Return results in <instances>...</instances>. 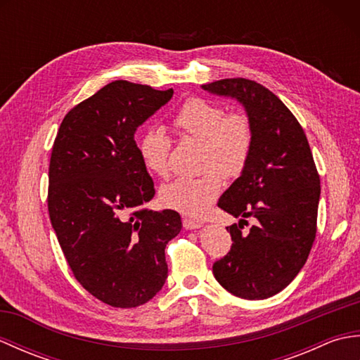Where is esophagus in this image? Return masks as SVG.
Returning <instances> with one entry per match:
<instances>
[{
  "label": "esophagus",
  "instance_id": "34e87169",
  "mask_svg": "<svg viewBox=\"0 0 360 360\" xmlns=\"http://www.w3.org/2000/svg\"><path fill=\"white\" fill-rule=\"evenodd\" d=\"M182 226H184L187 231H192V229H200L202 226V223L198 219H192V218L186 217L184 219H182Z\"/></svg>",
  "mask_w": 360,
  "mask_h": 360
}]
</instances>
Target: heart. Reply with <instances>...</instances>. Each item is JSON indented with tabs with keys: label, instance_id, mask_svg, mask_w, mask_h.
<instances>
[{
	"label": "heart",
	"instance_id": "heart-1",
	"mask_svg": "<svg viewBox=\"0 0 360 360\" xmlns=\"http://www.w3.org/2000/svg\"><path fill=\"white\" fill-rule=\"evenodd\" d=\"M173 124L184 137L202 142L201 167L205 173L164 186L160 201L168 209L201 217L221 192V174L235 178L244 170L254 143V129L246 112L226 111L224 106L202 97L186 101ZM170 153L172 139L162 129H150L142 137L141 158L159 178L170 174Z\"/></svg>",
	"mask_w": 360,
	"mask_h": 360
}]
</instances>
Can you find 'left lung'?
<instances>
[{
  "mask_svg": "<svg viewBox=\"0 0 360 360\" xmlns=\"http://www.w3.org/2000/svg\"><path fill=\"white\" fill-rule=\"evenodd\" d=\"M202 89L236 98L254 129L248 164L218 201L241 219L227 227L232 248L213 264V275L231 294L263 300L295 278L316 240L320 178L314 158L294 114L263 85L238 77ZM248 217L255 226L243 233Z\"/></svg>",
  "mask_w": 360,
  "mask_h": 360,
  "instance_id": "1",
  "label": "left lung"
}]
</instances>
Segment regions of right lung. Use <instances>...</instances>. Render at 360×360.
Segmentation results:
<instances>
[{"instance_id":"1","label":"right lung","mask_w":360,"mask_h":360,"mask_svg":"<svg viewBox=\"0 0 360 360\" xmlns=\"http://www.w3.org/2000/svg\"><path fill=\"white\" fill-rule=\"evenodd\" d=\"M173 89L116 80L66 114L51 153L48 210L74 277L114 308H136L162 289L174 210L143 207L155 184L134 133Z\"/></svg>"}]
</instances>
